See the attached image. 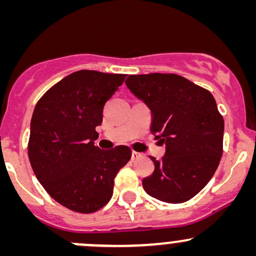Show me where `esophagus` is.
<instances>
[{
	"label": "esophagus",
	"instance_id": "esophagus-1",
	"mask_svg": "<svg viewBox=\"0 0 256 256\" xmlns=\"http://www.w3.org/2000/svg\"><path fill=\"white\" fill-rule=\"evenodd\" d=\"M131 158H132V160H137V158H142V154H140V152H132Z\"/></svg>",
	"mask_w": 256,
	"mask_h": 256
}]
</instances>
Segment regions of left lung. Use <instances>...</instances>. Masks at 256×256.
<instances>
[{
    "label": "left lung",
    "mask_w": 256,
    "mask_h": 256,
    "mask_svg": "<svg viewBox=\"0 0 256 256\" xmlns=\"http://www.w3.org/2000/svg\"><path fill=\"white\" fill-rule=\"evenodd\" d=\"M126 86L152 112L150 131L166 146L143 189L167 204L189 201L207 185L222 155L224 119L208 90L173 73L128 76Z\"/></svg>",
    "instance_id": "obj_1"
}]
</instances>
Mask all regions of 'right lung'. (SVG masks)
Returning <instances> with one entry per match:
<instances>
[{
  "mask_svg": "<svg viewBox=\"0 0 256 256\" xmlns=\"http://www.w3.org/2000/svg\"><path fill=\"white\" fill-rule=\"evenodd\" d=\"M126 74L82 70L40 98L30 126L28 158L34 174L55 201L78 213H94L113 195L114 178L131 149L95 146L104 104Z\"/></svg>",
  "mask_w": 256,
  "mask_h": 256,
  "instance_id": "add662e5",
  "label": "right lung"
}]
</instances>
